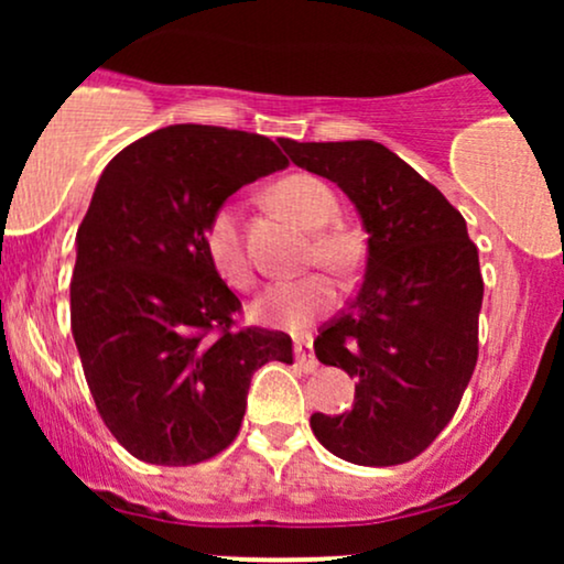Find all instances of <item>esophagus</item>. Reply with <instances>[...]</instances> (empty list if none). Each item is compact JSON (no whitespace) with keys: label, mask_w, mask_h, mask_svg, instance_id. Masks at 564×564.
Returning a JSON list of instances; mask_svg holds the SVG:
<instances>
[{"label":"esophagus","mask_w":564,"mask_h":564,"mask_svg":"<svg viewBox=\"0 0 564 564\" xmlns=\"http://www.w3.org/2000/svg\"><path fill=\"white\" fill-rule=\"evenodd\" d=\"M294 358L300 360V364L307 368V371H315V368H318V360H315L313 345H310L307 336H296V339H294Z\"/></svg>","instance_id":"34e87169"}]
</instances>
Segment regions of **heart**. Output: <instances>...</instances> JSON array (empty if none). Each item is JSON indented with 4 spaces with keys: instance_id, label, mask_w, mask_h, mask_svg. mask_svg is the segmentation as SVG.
Here are the masks:
<instances>
[{
    "instance_id": "b5f03b06",
    "label": "heart",
    "mask_w": 564,
    "mask_h": 564,
    "mask_svg": "<svg viewBox=\"0 0 564 564\" xmlns=\"http://www.w3.org/2000/svg\"><path fill=\"white\" fill-rule=\"evenodd\" d=\"M270 198L283 215L313 230L310 238V262H318L336 275H347L358 262V243L352 232L332 228L339 212L334 191L321 177L307 172L286 174L283 180L270 187ZM206 260L215 273L228 283L230 289L254 286V264L249 260V251L241 236V215L232 200L219 204L206 219L200 232ZM336 304V289L326 275H302L294 281H278L262 291L254 302L251 313L257 321L270 326L302 328L318 315H326Z\"/></svg>"
}]
</instances>
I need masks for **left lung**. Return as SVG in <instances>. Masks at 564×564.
I'll return each mask as SVG.
<instances>
[{
	"label": "left lung",
	"mask_w": 564,
	"mask_h": 564,
	"mask_svg": "<svg viewBox=\"0 0 564 564\" xmlns=\"http://www.w3.org/2000/svg\"><path fill=\"white\" fill-rule=\"evenodd\" d=\"M302 170L332 180L368 232L364 283L315 339L347 371L355 405L313 413L323 448L360 467L416 458L448 426L477 366L482 273L462 212L373 140H281Z\"/></svg>",
	"instance_id": "8db88e82"
}]
</instances>
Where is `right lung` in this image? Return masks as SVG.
Instances as JSON below:
<instances>
[{
  "label": "right lung",
  "instance_id": "right-lung-1",
  "mask_svg": "<svg viewBox=\"0 0 564 564\" xmlns=\"http://www.w3.org/2000/svg\"><path fill=\"white\" fill-rule=\"evenodd\" d=\"M283 166L262 134L174 124L127 145L95 187L76 232L70 332L97 413L140 462L223 453L251 373L291 364L289 334L238 326L241 302L200 243L225 198Z\"/></svg>",
  "mask_w": 564,
  "mask_h": 564
}]
</instances>
